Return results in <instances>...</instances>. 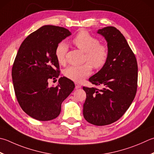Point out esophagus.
Instances as JSON below:
<instances>
[{
    "mask_svg": "<svg viewBox=\"0 0 154 154\" xmlns=\"http://www.w3.org/2000/svg\"><path fill=\"white\" fill-rule=\"evenodd\" d=\"M81 87V85H79V84H78V83H75V89H80Z\"/></svg>",
    "mask_w": 154,
    "mask_h": 154,
    "instance_id": "1",
    "label": "esophagus"
}]
</instances>
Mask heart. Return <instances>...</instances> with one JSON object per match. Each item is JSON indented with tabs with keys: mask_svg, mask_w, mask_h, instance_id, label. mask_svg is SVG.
I'll use <instances>...</instances> for the list:
<instances>
[{
	"mask_svg": "<svg viewBox=\"0 0 154 154\" xmlns=\"http://www.w3.org/2000/svg\"><path fill=\"white\" fill-rule=\"evenodd\" d=\"M73 42L78 49L85 53V60L93 67L101 68L107 62L109 55L107 47L99 44L100 41L99 39L90 35L88 32L85 31L79 32L75 36ZM67 51L68 46L64 41L60 42L57 45L55 56L60 64L64 65L66 63ZM90 64L87 63L80 66H69L65 69L63 74L69 79L75 82H81L91 75L92 67L91 64Z\"/></svg>",
	"mask_w": 154,
	"mask_h": 154,
	"instance_id": "1",
	"label": "heart"
}]
</instances>
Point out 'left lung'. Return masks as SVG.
<instances>
[{"instance_id": "8db88e82", "label": "left lung", "mask_w": 154, "mask_h": 154, "mask_svg": "<svg viewBox=\"0 0 154 154\" xmlns=\"http://www.w3.org/2000/svg\"><path fill=\"white\" fill-rule=\"evenodd\" d=\"M107 43V62L89 81L95 87H83L86 99L83 116L95 125H106L117 121L128 109L137 87V63L134 53L121 32L107 26L97 31Z\"/></svg>"}]
</instances>
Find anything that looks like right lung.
Wrapping results in <instances>:
<instances>
[{"mask_svg":"<svg viewBox=\"0 0 154 154\" xmlns=\"http://www.w3.org/2000/svg\"><path fill=\"white\" fill-rule=\"evenodd\" d=\"M71 35L63 27L41 26L23 41L14 59L12 79L17 101L27 115L38 121L58 117L62 102L75 88L65 77L59 78L56 87H49L48 83L60 74L57 45Z\"/></svg>","mask_w":154,"mask_h":154,"instance_id":"1","label":"right lung"}]
</instances>
